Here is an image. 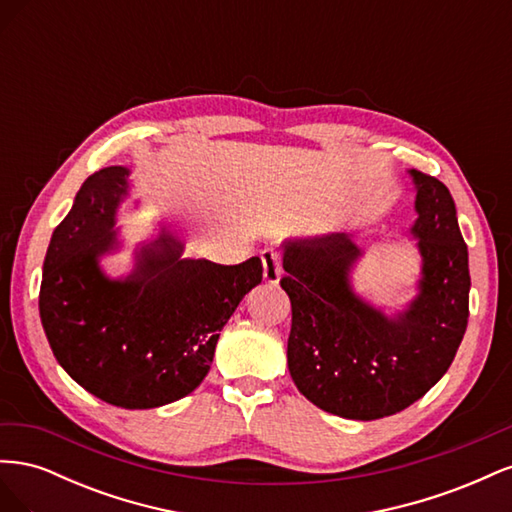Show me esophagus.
Here are the masks:
<instances>
[{
    "mask_svg": "<svg viewBox=\"0 0 512 512\" xmlns=\"http://www.w3.org/2000/svg\"><path fill=\"white\" fill-rule=\"evenodd\" d=\"M262 258V269H265V282L277 284L282 277V256L275 250H265L260 254Z\"/></svg>",
    "mask_w": 512,
    "mask_h": 512,
    "instance_id": "esophagus-1",
    "label": "esophagus"
}]
</instances>
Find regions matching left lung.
<instances>
[{
    "label": "left lung",
    "mask_w": 512,
    "mask_h": 512,
    "mask_svg": "<svg viewBox=\"0 0 512 512\" xmlns=\"http://www.w3.org/2000/svg\"><path fill=\"white\" fill-rule=\"evenodd\" d=\"M418 218L410 228L423 258L418 294L395 316L352 290L361 256L346 232L284 243L280 280L290 297L288 369L324 412L376 421L406 410L451 367L468 327V245L446 185L410 170Z\"/></svg>",
    "instance_id": "8db88e82"
}]
</instances>
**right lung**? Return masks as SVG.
<instances>
[{
  "mask_svg": "<svg viewBox=\"0 0 512 512\" xmlns=\"http://www.w3.org/2000/svg\"><path fill=\"white\" fill-rule=\"evenodd\" d=\"M128 175L108 166L81 185L44 256L40 320L74 382L111 406L147 410L205 380L224 324L262 282V262L181 258L183 243L162 230L138 250L128 277H106L100 256L117 247Z\"/></svg>",
  "mask_w": 512,
  "mask_h": 512,
  "instance_id": "right-lung-1",
  "label": "right lung"
}]
</instances>
